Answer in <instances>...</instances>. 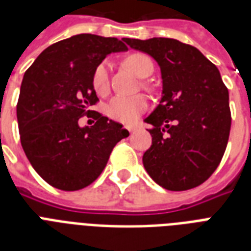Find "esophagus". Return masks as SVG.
<instances>
[{
	"instance_id": "obj_1",
	"label": "esophagus",
	"mask_w": 251,
	"mask_h": 251,
	"mask_svg": "<svg viewBox=\"0 0 251 251\" xmlns=\"http://www.w3.org/2000/svg\"><path fill=\"white\" fill-rule=\"evenodd\" d=\"M127 129H129L130 133H134V131L137 130V127H135V126H130V127H127Z\"/></svg>"
}]
</instances>
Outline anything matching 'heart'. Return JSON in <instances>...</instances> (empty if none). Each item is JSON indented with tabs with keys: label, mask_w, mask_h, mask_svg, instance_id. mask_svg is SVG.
Listing matches in <instances>:
<instances>
[{
	"label": "heart",
	"mask_w": 251,
	"mask_h": 251,
	"mask_svg": "<svg viewBox=\"0 0 251 251\" xmlns=\"http://www.w3.org/2000/svg\"><path fill=\"white\" fill-rule=\"evenodd\" d=\"M126 66L138 76L146 78L147 74H151L153 70L152 60L145 53H133L125 60ZM108 73H109V64L106 61H101L95 68L92 73V86L98 94H104L108 90ZM147 108L146 98L137 95V96H122L117 95L106 104L105 112L110 118L120 122H133Z\"/></svg>",
	"instance_id": "heart-1"
}]
</instances>
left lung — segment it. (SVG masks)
Returning <instances> with one entry per match:
<instances>
[{"label":"left lung","mask_w":251,"mask_h":251,"mask_svg":"<svg viewBox=\"0 0 251 251\" xmlns=\"http://www.w3.org/2000/svg\"><path fill=\"white\" fill-rule=\"evenodd\" d=\"M122 40L152 57L161 72L160 102L145 118L153 126L145 169L167 190L199 186L220 164L229 138V94L220 72L195 47L176 39Z\"/></svg>","instance_id":"8db88e82"}]
</instances>
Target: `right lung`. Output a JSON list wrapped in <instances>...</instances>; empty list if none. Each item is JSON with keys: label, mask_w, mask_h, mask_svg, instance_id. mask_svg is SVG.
<instances>
[{"label": "right lung", "mask_w": 251, "mask_h": 251, "mask_svg": "<svg viewBox=\"0 0 251 251\" xmlns=\"http://www.w3.org/2000/svg\"><path fill=\"white\" fill-rule=\"evenodd\" d=\"M125 50L116 37L79 33L44 49L25 73L17 105L21 143L37 175L53 187L88 186L114 146L129 137L121 124L100 113L94 126L78 124L99 100L92 86L95 68L110 53Z\"/></svg>", "instance_id": "right-lung-1"}]
</instances>
